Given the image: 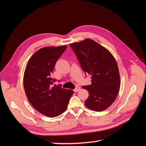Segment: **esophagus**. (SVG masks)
<instances>
[{"mask_svg": "<svg viewBox=\"0 0 146 146\" xmlns=\"http://www.w3.org/2000/svg\"><path fill=\"white\" fill-rule=\"evenodd\" d=\"M80 89H81L80 87L79 86H76V88H75V89L74 90V92H78V91H79L80 90Z\"/></svg>", "mask_w": 146, "mask_h": 146, "instance_id": "esophagus-1", "label": "esophagus"}]
</instances>
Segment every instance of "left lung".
Masks as SVG:
<instances>
[{
  "label": "left lung",
  "mask_w": 146,
  "mask_h": 146,
  "mask_svg": "<svg viewBox=\"0 0 146 146\" xmlns=\"http://www.w3.org/2000/svg\"><path fill=\"white\" fill-rule=\"evenodd\" d=\"M82 70L91 76V84L82 88L89 92L86 107L96 111L108 108L115 100L120 88L116 61L107 48L91 39L70 44Z\"/></svg>",
  "instance_id": "1"
}]
</instances>
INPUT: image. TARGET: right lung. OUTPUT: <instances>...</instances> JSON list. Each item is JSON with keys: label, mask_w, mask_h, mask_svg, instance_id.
<instances>
[{"label": "right lung", "mask_w": 146, "mask_h": 146, "mask_svg": "<svg viewBox=\"0 0 146 146\" xmlns=\"http://www.w3.org/2000/svg\"><path fill=\"white\" fill-rule=\"evenodd\" d=\"M67 46L46 47L38 50L28 61L24 75V86L30 103L43 115L53 117L62 114L74 91L61 85L52 86L56 79L51 74L56 61Z\"/></svg>", "instance_id": "1"}]
</instances>
